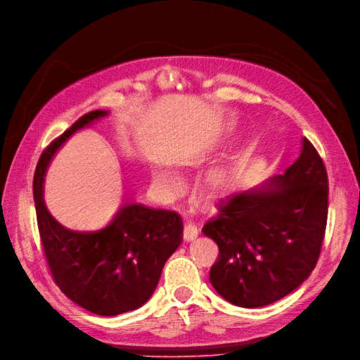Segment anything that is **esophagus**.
<instances>
[{"label": "esophagus", "instance_id": "esophagus-1", "mask_svg": "<svg viewBox=\"0 0 360 360\" xmlns=\"http://www.w3.org/2000/svg\"><path fill=\"white\" fill-rule=\"evenodd\" d=\"M198 234V229L194 222H187L184 227V240L185 242H193Z\"/></svg>", "mask_w": 360, "mask_h": 360}]
</instances>
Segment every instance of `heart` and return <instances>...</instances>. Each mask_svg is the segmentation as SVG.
Segmentation results:
<instances>
[{"instance_id":"b5f03b06","label":"heart","mask_w":360,"mask_h":360,"mask_svg":"<svg viewBox=\"0 0 360 360\" xmlns=\"http://www.w3.org/2000/svg\"><path fill=\"white\" fill-rule=\"evenodd\" d=\"M154 182L165 195H175L181 187V179L170 170H155ZM236 187V173L229 166L212 169L205 178L206 193L212 197L229 195Z\"/></svg>"}]
</instances>
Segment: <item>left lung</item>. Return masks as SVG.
Wrapping results in <instances>:
<instances>
[{
  "label": "left lung",
  "instance_id": "1",
  "mask_svg": "<svg viewBox=\"0 0 360 360\" xmlns=\"http://www.w3.org/2000/svg\"><path fill=\"white\" fill-rule=\"evenodd\" d=\"M323 160L304 138L285 175L219 203L203 233L219 248L210 283L238 307H264L290 294L314 270L328 219Z\"/></svg>",
  "mask_w": 360,
  "mask_h": 360
}]
</instances>
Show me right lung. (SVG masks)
Instances as JSON below:
<instances>
[{"mask_svg":"<svg viewBox=\"0 0 360 360\" xmlns=\"http://www.w3.org/2000/svg\"><path fill=\"white\" fill-rule=\"evenodd\" d=\"M108 115L91 111L53 141L38 160L34 202L39 238L53 281L71 301L99 316L136 310L153 295L169 257L182 242V218L173 210L130 203L99 231H72L50 215L43 182L51 157L79 129Z\"/></svg>","mask_w":360,"mask_h":360,"instance_id":"1","label":"right lung"}]
</instances>
